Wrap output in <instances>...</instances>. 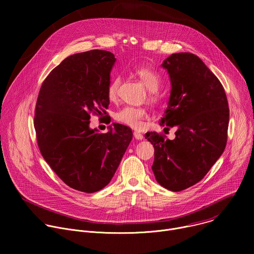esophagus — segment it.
Masks as SVG:
<instances>
[{"instance_id": "34e87169", "label": "esophagus", "mask_w": 254, "mask_h": 254, "mask_svg": "<svg viewBox=\"0 0 254 254\" xmlns=\"http://www.w3.org/2000/svg\"><path fill=\"white\" fill-rule=\"evenodd\" d=\"M133 136H134V138H136V139H142L143 138V135L140 133V132H138V131H134L133 132Z\"/></svg>"}]
</instances>
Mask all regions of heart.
Listing matches in <instances>:
<instances>
[{
    "mask_svg": "<svg viewBox=\"0 0 254 254\" xmlns=\"http://www.w3.org/2000/svg\"><path fill=\"white\" fill-rule=\"evenodd\" d=\"M135 75L148 88V99L150 101H157L159 99V88L162 83V78L157 71L150 67L140 66L134 69ZM122 84V77L117 75L113 77L107 86V97L111 101H117L120 97V87ZM148 112L146 108L135 106H125L116 114V120L132 128H139L142 122L148 119Z\"/></svg>",
    "mask_w": 254,
    "mask_h": 254,
    "instance_id": "1",
    "label": "heart"
}]
</instances>
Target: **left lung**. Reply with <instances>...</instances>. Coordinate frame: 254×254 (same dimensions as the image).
<instances>
[{"instance_id": "8db88e82", "label": "left lung", "mask_w": 254, "mask_h": 254, "mask_svg": "<svg viewBox=\"0 0 254 254\" xmlns=\"http://www.w3.org/2000/svg\"><path fill=\"white\" fill-rule=\"evenodd\" d=\"M162 67L170 76L171 95L160 125L175 127L176 137L155 131L144 137L155 148L157 182L179 192L201 181L224 152L229 107L221 82L195 54H172Z\"/></svg>"}]
</instances>
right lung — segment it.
Segmentation results:
<instances>
[{
  "label": "right lung",
  "instance_id": "obj_1",
  "mask_svg": "<svg viewBox=\"0 0 254 254\" xmlns=\"http://www.w3.org/2000/svg\"><path fill=\"white\" fill-rule=\"evenodd\" d=\"M116 58L91 50L64 59L43 81L34 127L41 155L63 182L94 193L113 179L132 138L128 127L113 124L100 133L89 127L90 116L107 117V86Z\"/></svg>",
  "mask_w": 254,
  "mask_h": 254
}]
</instances>
